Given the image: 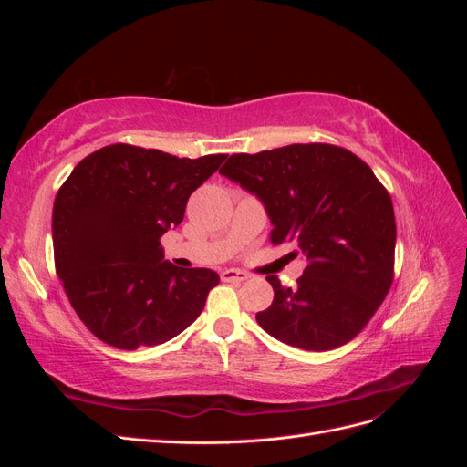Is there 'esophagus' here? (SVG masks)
I'll return each instance as SVG.
<instances>
[{
	"label": "esophagus",
	"instance_id": "esophagus-1",
	"mask_svg": "<svg viewBox=\"0 0 467 467\" xmlns=\"http://www.w3.org/2000/svg\"><path fill=\"white\" fill-rule=\"evenodd\" d=\"M220 276H222V280H223V282H244V280H247V278H249V275H247V273H244V271H235V268H228V271H223Z\"/></svg>",
	"mask_w": 467,
	"mask_h": 467
}]
</instances>
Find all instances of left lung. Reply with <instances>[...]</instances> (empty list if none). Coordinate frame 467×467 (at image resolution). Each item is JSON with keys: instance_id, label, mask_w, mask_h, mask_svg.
<instances>
[{"instance_id": "8db88e82", "label": "left lung", "mask_w": 467, "mask_h": 467, "mask_svg": "<svg viewBox=\"0 0 467 467\" xmlns=\"http://www.w3.org/2000/svg\"><path fill=\"white\" fill-rule=\"evenodd\" d=\"M220 173L263 201L273 245L307 265L298 286L266 276L275 300L257 323L278 341L331 350L352 341L393 282L395 216L388 189L358 155L333 144L234 153Z\"/></svg>"}]
</instances>
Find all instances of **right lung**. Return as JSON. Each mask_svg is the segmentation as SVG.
Returning a JSON list of instances; mask_svg holds the SVG:
<instances>
[{
    "label": "right lung",
    "mask_w": 467,
    "mask_h": 467,
    "mask_svg": "<svg viewBox=\"0 0 467 467\" xmlns=\"http://www.w3.org/2000/svg\"><path fill=\"white\" fill-rule=\"evenodd\" d=\"M228 158H177L110 144L83 158L56 194L54 266L81 323L110 347H155L201 316L220 276L163 261L160 237Z\"/></svg>",
    "instance_id": "obj_1"
}]
</instances>
